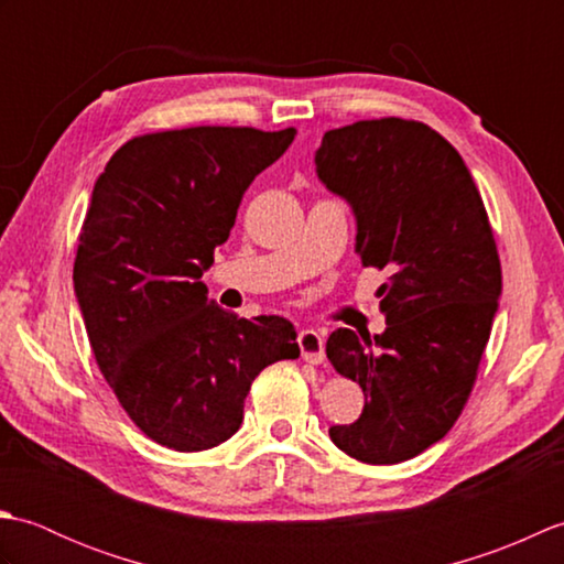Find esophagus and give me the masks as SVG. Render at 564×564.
I'll list each match as a JSON object with an SVG mask.
<instances>
[{"label":"esophagus","mask_w":564,"mask_h":564,"mask_svg":"<svg viewBox=\"0 0 564 564\" xmlns=\"http://www.w3.org/2000/svg\"><path fill=\"white\" fill-rule=\"evenodd\" d=\"M297 346L307 364H325V337L317 329H303L297 337Z\"/></svg>","instance_id":"esophagus-1"}]
</instances>
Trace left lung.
Segmentation results:
<instances>
[{
    "instance_id": "left-lung-1",
    "label": "left lung",
    "mask_w": 564,
    "mask_h": 564,
    "mask_svg": "<svg viewBox=\"0 0 564 564\" xmlns=\"http://www.w3.org/2000/svg\"><path fill=\"white\" fill-rule=\"evenodd\" d=\"M317 176L356 215L386 332L337 329L327 358L361 386L354 424L329 429L351 458L394 465L448 434L470 398L501 295V263L480 191L451 142L404 118L327 130Z\"/></svg>"
}]
</instances>
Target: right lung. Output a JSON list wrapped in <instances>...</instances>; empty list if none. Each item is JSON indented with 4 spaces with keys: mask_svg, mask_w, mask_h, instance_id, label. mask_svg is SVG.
<instances>
[{
    "mask_svg": "<svg viewBox=\"0 0 564 564\" xmlns=\"http://www.w3.org/2000/svg\"><path fill=\"white\" fill-rule=\"evenodd\" d=\"M293 138L295 128L162 130L128 140L94 184L77 303L106 382L160 446L194 453L227 441L261 370L301 356L289 319L237 317L200 281L245 191Z\"/></svg>",
    "mask_w": 564,
    "mask_h": 564,
    "instance_id": "add662e5",
    "label": "right lung"
}]
</instances>
